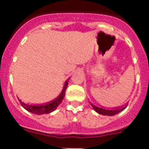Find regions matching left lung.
Returning a JSON list of instances; mask_svg holds the SVG:
<instances>
[{
  "label": "left lung",
  "mask_w": 149,
  "mask_h": 149,
  "mask_svg": "<svg viewBox=\"0 0 149 149\" xmlns=\"http://www.w3.org/2000/svg\"><path fill=\"white\" fill-rule=\"evenodd\" d=\"M91 106L93 107V108L94 109V111L96 112H97L98 113L100 114H102V115H107V116H113L117 114V113H120V111H122L123 110H125L126 108V105L125 106H120L119 107H116V108L113 109H104V108H101V107H97L95 105H93V104H91Z\"/></svg>",
  "instance_id": "8db88e82"
}]
</instances>
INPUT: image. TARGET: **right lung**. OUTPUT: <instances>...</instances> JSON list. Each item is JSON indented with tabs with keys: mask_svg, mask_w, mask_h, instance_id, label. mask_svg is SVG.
Listing matches in <instances>:
<instances>
[{
	"mask_svg": "<svg viewBox=\"0 0 149 149\" xmlns=\"http://www.w3.org/2000/svg\"><path fill=\"white\" fill-rule=\"evenodd\" d=\"M68 81H69V79H67L65 81L62 93L56 99H54L52 101L48 102L46 104H41V105H29V104H24V103L22 102V100H19L20 103H21L22 106L26 111H29V112H31L32 113H35V114H37V115H41V114L51 113V112L54 111L58 107V106L60 104V103L63 100L64 97H65V91H66V87L68 86Z\"/></svg>",
	"mask_w": 149,
	"mask_h": 149,
	"instance_id": "right-lung-1",
	"label": "right lung"
}]
</instances>
